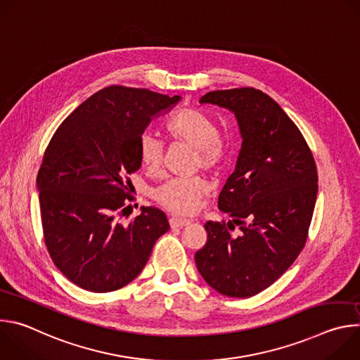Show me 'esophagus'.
Returning a JSON list of instances; mask_svg holds the SVG:
<instances>
[{
    "label": "esophagus",
    "mask_w": 360,
    "mask_h": 360,
    "mask_svg": "<svg viewBox=\"0 0 360 360\" xmlns=\"http://www.w3.org/2000/svg\"><path fill=\"white\" fill-rule=\"evenodd\" d=\"M191 222H192L191 219H185V218H179V217H172L169 219V224L172 228H182V226L189 225Z\"/></svg>",
    "instance_id": "obj_1"
}]
</instances>
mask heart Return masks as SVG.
<instances>
[{"label": "heart", "mask_w": 360, "mask_h": 360, "mask_svg": "<svg viewBox=\"0 0 360 360\" xmlns=\"http://www.w3.org/2000/svg\"><path fill=\"white\" fill-rule=\"evenodd\" d=\"M168 134L195 148V165L205 169L218 168L226 155V145L219 136L214 120L193 108H184L167 124ZM139 160L148 171H157L162 162L164 148L161 141L150 132L139 138ZM210 192L208 181L202 176L172 178L155 189L157 202L165 210L178 215L196 212L200 199Z\"/></svg>", "instance_id": "1"}]
</instances>
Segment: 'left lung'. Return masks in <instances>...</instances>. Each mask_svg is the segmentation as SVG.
<instances>
[{
  "instance_id": "left-lung-1",
  "label": "left lung",
  "mask_w": 360,
  "mask_h": 360,
  "mask_svg": "<svg viewBox=\"0 0 360 360\" xmlns=\"http://www.w3.org/2000/svg\"><path fill=\"white\" fill-rule=\"evenodd\" d=\"M199 104L232 112L242 146L218 199L232 219L205 224L208 240L195 264L219 293L249 297L281 278L304 246L318 195L315 160L293 121L259 89L212 91Z\"/></svg>"
}]
</instances>
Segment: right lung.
Returning a JSON list of instances; mask_svg holds the SVG:
<instances>
[{"label": "right lung", "instance_id": "obj_1", "mask_svg": "<svg viewBox=\"0 0 360 360\" xmlns=\"http://www.w3.org/2000/svg\"><path fill=\"white\" fill-rule=\"evenodd\" d=\"M181 101L142 88L107 86L85 99L51 138L37 176L46 249L56 266L82 289L102 293L132 282L169 224L141 207L121 222L134 198L139 138Z\"/></svg>", "mask_w": 360, "mask_h": 360}]
</instances>
